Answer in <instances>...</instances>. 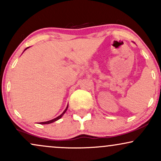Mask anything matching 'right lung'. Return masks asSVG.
Returning <instances> with one entry per match:
<instances>
[{
  "label": "right lung",
  "instance_id": "1",
  "mask_svg": "<svg viewBox=\"0 0 161 161\" xmlns=\"http://www.w3.org/2000/svg\"><path fill=\"white\" fill-rule=\"evenodd\" d=\"M26 49H27V48H25V50H26ZM67 108H68V106L66 107V108L65 109V110H64V111L63 112V114H60V115L59 116H57V117L55 118V119H51V120H49V121H47V122H42V123H41V124H49V123H53V122H55V121L58 120V119H60V118H61L62 116H63V115H64V114H65V112L66 111V110H67Z\"/></svg>",
  "mask_w": 161,
  "mask_h": 161
}]
</instances>
